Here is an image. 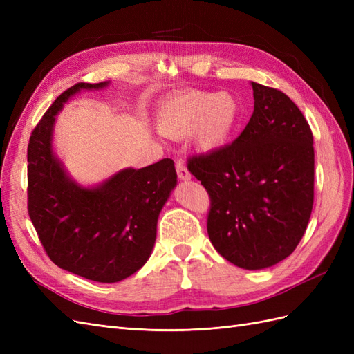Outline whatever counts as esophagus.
<instances>
[{"instance_id": "34e87169", "label": "esophagus", "mask_w": 354, "mask_h": 354, "mask_svg": "<svg viewBox=\"0 0 354 354\" xmlns=\"http://www.w3.org/2000/svg\"><path fill=\"white\" fill-rule=\"evenodd\" d=\"M176 169H177V174H178L180 180H189L192 177L183 160H180V159L176 160Z\"/></svg>"}]
</instances>
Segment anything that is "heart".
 <instances>
[{
  "label": "heart",
  "mask_w": 354,
  "mask_h": 354,
  "mask_svg": "<svg viewBox=\"0 0 354 354\" xmlns=\"http://www.w3.org/2000/svg\"><path fill=\"white\" fill-rule=\"evenodd\" d=\"M239 120L241 104L232 93L190 91L162 106L158 127L167 137L192 136L202 151H214L227 143Z\"/></svg>",
  "instance_id": "heart-1"
}]
</instances>
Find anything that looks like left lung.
I'll return each mask as SVG.
<instances>
[{
	"label": "left lung",
	"instance_id": "obj_1",
	"mask_svg": "<svg viewBox=\"0 0 354 354\" xmlns=\"http://www.w3.org/2000/svg\"><path fill=\"white\" fill-rule=\"evenodd\" d=\"M252 90V116L234 142L187 159L211 199V243L246 270L294 252L315 199L313 134L304 115L281 90L257 82Z\"/></svg>",
	"mask_w": 354,
	"mask_h": 354
}]
</instances>
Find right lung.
Wrapping results in <instances>:
<instances>
[{
    "label": "right lung",
    "instance_id": "obj_1",
    "mask_svg": "<svg viewBox=\"0 0 354 354\" xmlns=\"http://www.w3.org/2000/svg\"><path fill=\"white\" fill-rule=\"evenodd\" d=\"M108 82H78L63 91L30 133L28 145V212L50 260L94 282L131 276L151 257L159 212L177 183L173 159L127 168L99 187L84 189L53 155L55 116L80 90Z\"/></svg>",
    "mask_w": 354,
    "mask_h": 354
}]
</instances>
